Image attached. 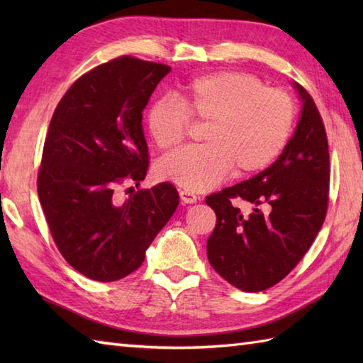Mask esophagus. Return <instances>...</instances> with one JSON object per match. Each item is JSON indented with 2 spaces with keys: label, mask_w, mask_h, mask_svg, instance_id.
Returning a JSON list of instances; mask_svg holds the SVG:
<instances>
[{
  "label": "esophagus",
  "mask_w": 363,
  "mask_h": 363,
  "mask_svg": "<svg viewBox=\"0 0 363 363\" xmlns=\"http://www.w3.org/2000/svg\"><path fill=\"white\" fill-rule=\"evenodd\" d=\"M179 196H181V201L184 204H194V203L198 201V196L191 194V191H187V190H181Z\"/></svg>",
  "instance_id": "34e87169"
}]
</instances>
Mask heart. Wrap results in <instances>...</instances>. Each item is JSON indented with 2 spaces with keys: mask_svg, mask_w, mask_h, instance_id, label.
<instances>
[{
  "mask_svg": "<svg viewBox=\"0 0 363 363\" xmlns=\"http://www.w3.org/2000/svg\"><path fill=\"white\" fill-rule=\"evenodd\" d=\"M296 113L290 94L267 87L256 74L198 76L174 96L156 99L146 113V128L159 148H173L186 138L191 117L207 121L206 143L167 154L156 173L187 191H207L234 169L238 176L262 172L287 148Z\"/></svg>",
  "mask_w": 363,
  "mask_h": 363,
  "instance_id": "obj_1",
  "label": "heart"
}]
</instances>
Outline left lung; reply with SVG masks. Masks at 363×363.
Wrapping results in <instances>:
<instances>
[{
    "instance_id": "8db88e82",
    "label": "left lung",
    "mask_w": 363,
    "mask_h": 363,
    "mask_svg": "<svg viewBox=\"0 0 363 363\" xmlns=\"http://www.w3.org/2000/svg\"><path fill=\"white\" fill-rule=\"evenodd\" d=\"M303 111L287 148L248 181L206 198L217 215L207 259L223 279L243 291L282 281L309 251L326 218L329 150L326 129L312 96L299 84ZM234 201H248L240 212Z\"/></svg>"
}]
</instances>
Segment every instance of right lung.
<instances>
[{
	"mask_svg": "<svg viewBox=\"0 0 363 363\" xmlns=\"http://www.w3.org/2000/svg\"><path fill=\"white\" fill-rule=\"evenodd\" d=\"M169 70L133 56L112 59L76 79L52 113L38 199L57 250L89 279L112 282L135 272L179 204L169 182L123 203L115 195L125 181L138 187L145 179L142 112Z\"/></svg>",
	"mask_w": 363,
	"mask_h": 363,
	"instance_id": "obj_1",
	"label": "right lung"
}]
</instances>
